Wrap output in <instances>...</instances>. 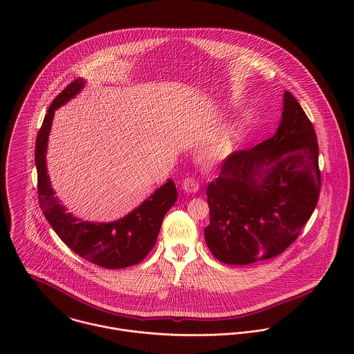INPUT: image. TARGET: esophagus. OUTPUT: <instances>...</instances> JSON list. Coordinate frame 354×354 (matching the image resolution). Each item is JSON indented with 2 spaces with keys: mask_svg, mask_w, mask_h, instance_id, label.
Masks as SVG:
<instances>
[{
  "mask_svg": "<svg viewBox=\"0 0 354 354\" xmlns=\"http://www.w3.org/2000/svg\"><path fill=\"white\" fill-rule=\"evenodd\" d=\"M181 188H183V191H185L187 194H196V192L199 191V183H198L196 178H194V177L189 176V177H187V178L183 181Z\"/></svg>",
  "mask_w": 354,
  "mask_h": 354,
  "instance_id": "34e87169",
  "label": "esophagus"
}]
</instances>
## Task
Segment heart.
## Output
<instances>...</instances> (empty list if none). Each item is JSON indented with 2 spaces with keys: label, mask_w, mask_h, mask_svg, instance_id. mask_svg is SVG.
<instances>
[{
  "label": "heart",
  "mask_w": 354,
  "mask_h": 354,
  "mask_svg": "<svg viewBox=\"0 0 354 354\" xmlns=\"http://www.w3.org/2000/svg\"><path fill=\"white\" fill-rule=\"evenodd\" d=\"M233 149V139L232 136H225L222 138L214 147V151L216 153H227Z\"/></svg>",
  "instance_id": "heart-1"
}]
</instances>
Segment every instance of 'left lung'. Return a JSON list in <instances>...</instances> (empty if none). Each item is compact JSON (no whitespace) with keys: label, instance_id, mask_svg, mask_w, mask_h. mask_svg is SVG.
<instances>
[{"label":"left lung","instance_id":"8db88e82","mask_svg":"<svg viewBox=\"0 0 354 354\" xmlns=\"http://www.w3.org/2000/svg\"><path fill=\"white\" fill-rule=\"evenodd\" d=\"M320 188L313 125L286 91L277 133L230 153L207 187L208 250L219 261L239 266L285 252L309 221Z\"/></svg>","mask_w":354,"mask_h":354}]
</instances>
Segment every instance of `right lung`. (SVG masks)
<instances>
[{
	"label": "right lung",
	"mask_w": 354,
	"mask_h": 354,
	"mask_svg": "<svg viewBox=\"0 0 354 354\" xmlns=\"http://www.w3.org/2000/svg\"><path fill=\"white\" fill-rule=\"evenodd\" d=\"M83 84V80L76 79L54 98L38 131L35 145L38 202L53 230L73 252L103 268H124L140 263L153 248L163 216L177 201V189L169 180L140 207L111 223L83 222L65 212L51 189L45 156L54 110L75 97Z\"/></svg>",
	"instance_id": "right-lung-1"
}]
</instances>
